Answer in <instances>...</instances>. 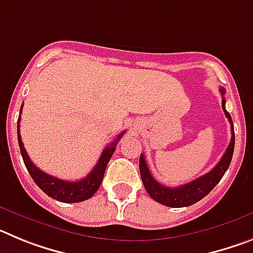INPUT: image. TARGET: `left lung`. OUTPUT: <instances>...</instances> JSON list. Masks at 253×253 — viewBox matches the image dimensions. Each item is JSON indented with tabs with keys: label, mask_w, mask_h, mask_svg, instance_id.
<instances>
[{
	"label": "left lung",
	"mask_w": 253,
	"mask_h": 253,
	"mask_svg": "<svg viewBox=\"0 0 253 253\" xmlns=\"http://www.w3.org/2000/svg\"><path fill=\"white\" fill-rule=\"evenodd\" d=\"M220 93L223 96L222 100V107L224 111L225 116L228 118L229 123H231V131H232V138L231 143L228 146L227 151L223 154L222 160L219 161L218 165L214 167L211 171L205 173L202 177L195 178L191 182L182 185L178 187H167L163 186L162 184L157 182L152 176L151 171H149L147 162L144 160V156L140 154L139 158V171H140V177H142L143 185L146 187V191L149 194L153 200L162 205H166L169 208H184L190 207V205L195 204L199 200H202L203 198L208 195V194L216 186L219 181L222 180L224 176L225 171L228 169L229 165H231L232 156H233L234 151V128H233V122L227 110H225V99H224V88H220Z\"/></svg>",
	"instance_id": "left-lung-1"
}]
</instances>
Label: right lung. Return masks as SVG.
Returning <instances> with one entry per match:
<instances>
[{
	"instance_id": "add662e5",
	"label": "right lung",
	"mask_w": 253,
	"mask_h": 253,
	"mask_svg": "<svg viewBox=\"0 0 253 253\" xmlns=\"http://www.w3.org/2000/svg\"><path fill=\"white\" fill-rule=\"evenodd\" d=\"M21 110L22 105L21 109H20V114H21ZM123 134H124V131L120 133L115 138L114 142L110 143V146H107L104 149L97 165L93 167L92 171L86 177L80 181H64L54 177V176L48 175V173H45V172L38 169L34 163L31 162L30 157H29L25 151L24 143L21 140V135H20V116L19 120H17V140H19L20 152H21L22 160H24V163H25V166L28 169L29 173H30L31 178L35 181V184L43 190L46 195L55 199L58 202L63 203L84 202L87 199H90L99 190L100 185L102 182V178H104V173L105 169H106L107 163H109L111 156L115 152L116 144L120 140V138L123 137Z\"/></svg>"
}]
</instances>
